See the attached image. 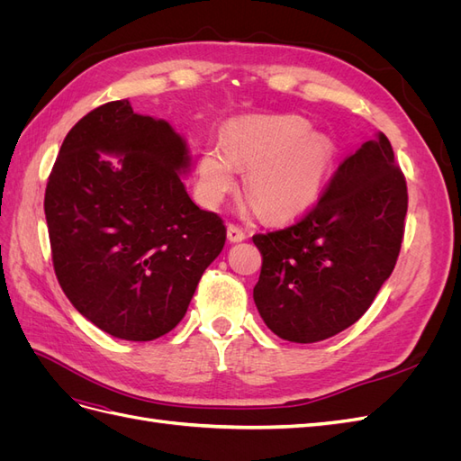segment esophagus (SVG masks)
<instances>
[{"label":"esophagus","instance_id":"obj_1","mask_svg":"<svg viewBox=\"0 0 461 461\" xmlns=\"http://www.w3.org/2000/svg\"><path fill=\"white\" fill-rule=\"evenodd\" d=\"M227 239H229L230 242H242V240L246 239V230H244L242 227H239V225H232V222H229V227H227Z\"/></svg>","mask_w":461,"mask_h":461}]
</instances>
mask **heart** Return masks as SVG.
I'll return each instance as SVG.
<instances>
[{
    "mask_svg": "<svg viewBox=\"0 0 461 461\" xmlns=\"http://www.w3.org/2000/svg\"><path fill=\"white\" fill-rule=\"evenodd\" d=\"M334 159V144L298 115L246 117L230 122L221 148L200 156V194L217 205L236 185V169L248 171L246 192L267 219H290L319 196Z\"/></svg>",
    "mask_w": 461,
    "mask_h": 461,
    "instance_id": "heart-1",
    "label": "heart"
}]
</instances>
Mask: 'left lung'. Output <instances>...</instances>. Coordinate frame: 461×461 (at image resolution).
Segmentation results:
<instances>
[{"mask_svg":"<svg viewBox=\"0 0 461 461\" xmlns=\"http://www.w3.org/2000/svg\"><path fill=\"white\" fill-rule=\"evenodd\" d=\"M408 186L388 138L348 156L323 196L294 225L254 234L258 312L276 337L310 344L354 325L393 273Z\"/></svg>","mask_w":461,"mask_h":461,"instance_id":"obj_1","label":"left lung"}]
</instances>
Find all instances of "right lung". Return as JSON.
Masks as SVG:
<instances>
[{
    "mask_svg": "<svg viewBox=\"0 0 461 461\" xmlns=\"http://www.w3.org/2000/svg\"><path fill=\"white\" fill-rule=\"evenodd\" d=\"M188 165L171 124L134 113L129 100L95 107L65 136L44 198L53 269L78 313L111 337L173 330L225 246L222 219L180 180Z\"/></svg>",
    "mask_w": 461,
    "mask_h": 461,
    "instance_id": "right-lung-1",
    "label": "right lung"
}]
</instances>
